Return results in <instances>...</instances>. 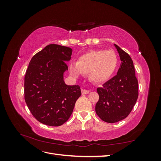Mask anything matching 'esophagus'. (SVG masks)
<instances>
[{
    "label": "esophagus",
    "instance_id": "esophagus-1",
    "mask_svg": "<svg viewBox=\"0 0 161 161\" xmlns=\"http://www.w3.org/2000/svg\"><path fill=\"white\" fill-rule=\"evenodd\" d=\"M82 95H86L88 94L89 92V90H86V89H82Z\"/></svg>",
    "mask_w": 161,
    "mask_h": 161
}]
</instances>
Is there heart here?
<instances>
[{
  "label": "heart",
  "mask_w": 161,
  "mask_h": 161,
  "mask_svg": "<svg viewBox=\"0 0 161 161\" xmlns=\"http://www.w3.org/2000/svg\"><path fill=\"white\" fill-rule=\"evenodd\" d=\"M118 64L116 53L111 50H92L82 55L75 63L70 65V72L75 77L88 73L91 81L103 83L114 75Z\"/></svg>",
  "instance_id": "heart-1"
}]
</instances>
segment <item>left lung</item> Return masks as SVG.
Returning a JSON list of instances; mask_svg holds the SVG:
<instances>
[{
    "instance_id": "obj_1",
    "label": "left lung",
    "mask_w": 161,
    "mask_h": 161,
    "mask_svg": "<svg viewBox=\"0 0 161 161\" xmlns=\"http://www.w3.org/2000/svg\"><path fill=\"white\" fill-rule=\"evenodd\" d=\"M121 64L117 75L97 88L99 99L95 111L105 122L115 123L125 119L135 105L138 97V83L134 63L127 53L116 44Z\"/></svg>"
}]
</instances>
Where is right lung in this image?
<instances>
[{"instance_id": "obj_1", "label": "right lung", "mask_w": 161, "mask_h": 161, "mask_svg": "<svg viewBox=\"0 0 161 161\" xmlns=\"http://www.w3.org/2000/svg\"><path fill=\"white\" fill-rule=\"evenodd\" d=\"M70 47L50 44L34 55L24 82L26 104L40 122L60 126L69 119L81 95L79 85H67L64 73L71 59Z\"/></svg>"}]
</instances>
